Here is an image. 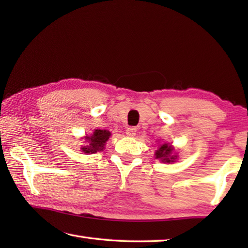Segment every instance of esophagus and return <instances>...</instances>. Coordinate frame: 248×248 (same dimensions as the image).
<instances>
[{
	"label": "esophagus",
	"mask_w": 248,
	"mask_h": 248,
	"mask_svg": "<svg viewBox=\"0 0 248 248\" xmlns=\"http://www.w3.org/2000/svg\"><path fill=\"white\" fill-rule=\"evenodd\" d=\"M125 134L128 136H134L136 134V128L129 127L127 130H125Z\"/></svg>",
	"instance_id": "esophagus-1"
}]
</instances>
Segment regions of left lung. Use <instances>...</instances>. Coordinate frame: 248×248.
<instances>
[{"label": "left lung", "instance_id": "8db88e82", "mask_svg": "<svg viewBox=\"0 0 248 248\" xmlns=\"http://www.w3.org/2000/svg\"><path fill=\"white\" fill-rule=\"evenodd\" d=\"M176 155H172V148L171 146L167 144L162 145L159 149L155 151V159H159L162 162L170 163L176 160Z\"/></svg>", "mask_w": 248, "mask_h": 248}]
</instances>
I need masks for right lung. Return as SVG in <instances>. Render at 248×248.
<instances>
[{"instance_id": "add662e5", "label": "right lung", "mask_w": 248, "mask_h": 248, "mask_svg": "<svg viewBox=\"0 0 248 248\" xmlns=\"http://www.w3.org/2000/svg\"><path fill=\"white\" fill-rule=\"evenodd\" d=\"M110 132L107 130H96L91 138L86 136L88 145L83 147L82 150L85 154H96L98 151H101L104 148L105 141L108 140Z\"/></svg>"}]
</instances>
